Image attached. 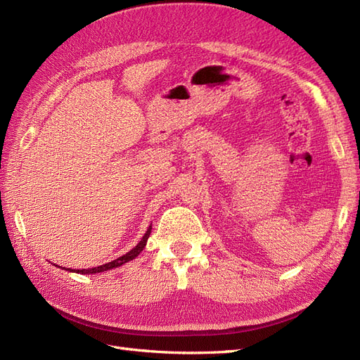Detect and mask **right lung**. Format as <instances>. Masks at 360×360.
Here are the masks:
<instances>
[{
	"label": "right lung",
	"instance_id": "obj_1",
	"mask_svg": "<svg viewBox=\"0 0 360 360\" xmlns=\"http://www.w3.org/2000/svg\"><path fill=\"white\" fill-rule=\"evenodd\" d=\"M150 233H151V225L148 226V230L146 231L144 237L141 238V242H139V243H138L132 250H129L127 254H124V255H122V257H118L117 259L111 261V263H106V264H103V266L93 267V269L70 270V271H76V274H82V275H89V274H101V271H106V270H111V269H114V267H120L122 264L127 263V261L136 258V257L141 254V250H143V249L146 248V245H147V240H148V237H150ZM64 269H66V267H64ZM66 270H69V269H66Z\"/></svg>",
	"mask_w": 360,
	"mask_h": 360
}]
</instances>
